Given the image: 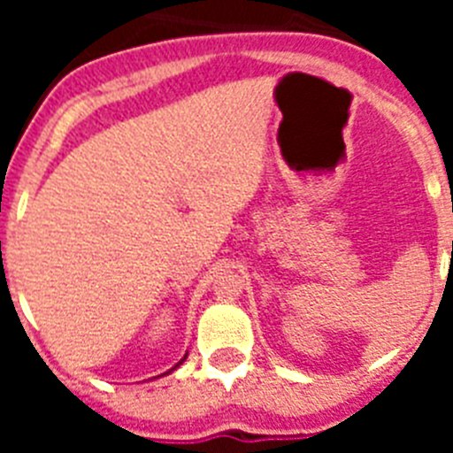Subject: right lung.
<instances>
[{"label":"right lung","mask_w":453,"mask_h":453,"mask_svg":"<svg viewBox=\"0 0 453 453\" xmlns=\"http://www.w3.org/2000/svg\"><path fill=\"white\" fill-rule=\"evenodd\" d=\"M174 367H177V365H174ZM174 367H172V370H174ZM172 370H170V372H172ZM170 372H165V374H170Z\"/></svg>","instance_id":"1"}]
</instances>
